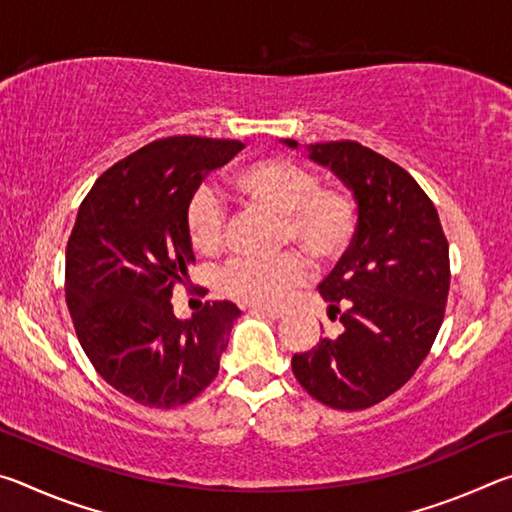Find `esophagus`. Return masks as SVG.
Here are the masks:
<instances>
[{
  "mask_svg": "<svg viewBox=\"0 0 512 512\" xmlns=\"http://www.w3.org/2000/svg\"><path fill=\"white\" fill-rule=\"evenodd\" d=\"M253 311V314H259V316H266V318H271V320H280V318H284V311L282 309H271V307H253L250 309Z\"/></svg>",
  "mask_w": 512,
  "mask_h": 512,
  "instance_id": "1",
  "label": "esophagus"
}]
</instances>
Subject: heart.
I'll use <instances>...</instances> for the list:
<instances>
[{
    "mask_svg": "<svg viewBox=\"0 0 512 512\" xmlns=\"http://www.w3.org/2000/svg\"><path fill=\"white\" fill-rule=\"evenodd\" d=\"M232 192L248 205L280 214L284 244H298L318 262H334L357 235V201L345 187L318 185L305 164L287 158H264L237 169ZM185 230L201 255L225 246V207L210 189L192 194L185 210ZM311 275L307 257L291 250L273 259L239 257L221 275V289L244 305L277 307Z\"/></svg>",
    "mask_w": 512,
    "mask_h": 512,
    "instance_id": "heart-1",
    "label": "heart"
}]
</instances>
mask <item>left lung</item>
I'll return each mask as SVG.
<instances>
[{
    "mask_svg": "<svg viewBox=\"0 0 512 512\" xmlns=\"http://www.w3.org/2000/svg\"><path fill=\"white\" fill-rule=\"evenodd\" d=\"M307 151L354 194L359 221L318 287L343 332L293 354L291 368L318 402L359 411L402 388L429 354L445 318L449 244L431 198L400 164L350 140Z\"/></svg>",
    "mask_w": 512,
    "mask_h": 512,
    "instance_id": "1",
    "label": "left lung"
}]
</instances>
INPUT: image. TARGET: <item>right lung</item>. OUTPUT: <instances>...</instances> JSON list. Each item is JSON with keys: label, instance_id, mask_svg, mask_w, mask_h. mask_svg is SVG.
Instances as JSON below:
<instances>
[{"label": "right lung", "instance_id": "1", "mask_svg": "<svg viewBox=\"0 0 512 512\" xmlns=\"http://www.w3.org/2000/svg\"><path fill=\"white\" fill-rule=\"evenodd\" d=\"M244 149L237 140H155L99 176L65 253V298L81 348L119 393L153 409L192 402L219 375L232 323L228 300L173 314V287L194 264L185 210L207 171Z\"/></svg>", "mask_w": 512, "mask_h": 512}]
</instances>
